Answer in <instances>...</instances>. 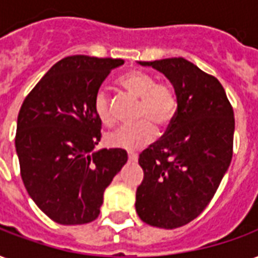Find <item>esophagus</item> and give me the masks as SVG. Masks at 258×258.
<instances>
[{"instance_id":"obj_1","label":"esophagus","mask_w":258,"mask_h":258,"mask_svg":"<svg viewBox=\"0 0 258 258\" xmlns=\"http://www.w3.org/2000/svg\"><path fill=\"white\" fill-rule=\"evenodd\" d=\"M128 161H131V163H135V161H138V154L131 153V152H130V153H128Z\"/></svg>"}]
</instances>
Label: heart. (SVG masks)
<instances>
[{
    "label": "heart",
    "instance_id": "1",
    "mask_svg": "<svg viewBox=\"0 0 258 258\" xmlns=\"http://www.w3.org/2000/svg\"><path fill=\"white\" fill-rule=\"evenodd\" d=\"M130 94L139 98V105L135 110L134 124L117 127L105 135V142L112 148L124 150H138L153 141L157 128H167L175 117L177 100L172 87L163 83H156L153 76L142 71H130L120 79ZM93 108L101 123L109 125L113 123L110 112L109 97L105 89H100L94 95Z\"/></svg>",
    "mask_w": 258,
    "mask_h": 258
}]
</instances>
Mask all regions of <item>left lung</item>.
Masks as SVG:
<instances>
[{"label":"left lung","instance_id":"8db88e82","mask_svg":"<svg viewBox=\"0 0 258 258\" xmlns=\"http://www.w3.org/2000/svg\"><path fill=\"white\" fill-rule=\"evenodd\" d=\"M161 72L177 100L161 139L139 154L144 180L135 209L146 224L172 230L187 224L215 196L232 158L234 110L216 78L182 57L138 61Z\"/></svg>","mask_w":258,"mask_h":258}]
</instances>
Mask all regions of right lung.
Masks as SVG:
<instances>
[{
    "label": "right lung",
    "instance_id": "1",
    "mask_svg": "<svg viewBox=\"0 0 258 258\" xmlns=\"http://www.w3.org/2000/svg\"><path fill=\"white\" fill-rule=\"evenodd\" d=\"M120 58H62L31 90L17 116L15 146L28 196L51 220L86 224L100 215L104 191L127 163L123 149L94 150L101 121L93 100Z\"/></svg>",
    "mask_w": 258,
    "mask_h": 258
}]
</instances>
